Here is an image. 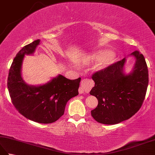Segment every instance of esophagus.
Wrapping results in <instances>:
<instances>
[{"label": "esophagus", "mask_w": 155, "mask_h": 155, "mask_svg": "<svg viewBox=\"0 0 155 155\" xmlns=\"http://www.w3.org/2000/svg\"><path fill=\"white\" fill-rule=\"evenodd\" d=\"M91 88V83L87 79H84L81 81L80 87L78 88V93L83 94L84 93H88Z\"/></svg>", "instance_id": "34e87169"}]
</instances>
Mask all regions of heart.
<instances>
[{"label":"heart","instance_id":"heart-1","mask_svg":"<svg viewBox=\"0 0 155 155\" xmlns=\"http://www.w3.org/2000/svg\"><path fill=\"white\" fill-rule=\"evenodd\" d=\"M91 58L94 61H101L97 66V69L99 71H103L114 63L115 55L113 51L105 49L95 52L91 56Z\"/></svg>","mask_w":155,"mask_h":155}]
</instances>
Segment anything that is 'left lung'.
<instances>
[{"mask_svg":"<svg viewBox=\"0 0 155 155\" xmlns=\"http://www.w3.org/2000/svg\"><path fill=\"white\" fill-rule=\"evenodd\" d=\"M128 56L135 62L128 73L124 71L127 57L94 73V87L90 94L98 99V106L91 110L95 120L115 124L126 120L140 109L149 84V72L144 56L134 51Z\"/></svg>","mask_w":155,"mask_h":155,"instance_id":"1","label":"left lung"}]
</instances>
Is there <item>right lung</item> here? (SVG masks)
<instances>
[{"mask_svg":"<svg viewBox=\"0 0 155 155\" xmlns=\"http://www.w3.org/2000/svg\"><path fill=\"white\" fill-rule=\"evenodd\" d=\"M37 39L25 46L13 60L9 70L7 86L16 109L29 120L39 123H54L64 114L66 104L78 94L81 78L69 80L58 74L39 85L25 83L22 77V66L25 55H32L40 44Z\"/></svg>","mask_w":155,"mask_h":155,"instance_id":"add662e5","label":"right lung"}]
</instances>
